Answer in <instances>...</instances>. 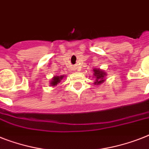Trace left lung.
Returning <instances> with one entry per match:
<instances>
[{
	"instance_id": "8db88e82",
	"label": "left lung",
	"mask_w": 149,
	"mask_h": 149,
	"mask_svg": "<svg viewBox=\"0 0 149 149\" xmlns=\"http://www.w3.org/2000/svg\"><path fill=\"white\" fill-rule=\"evenodd\" d=\"M93 72L94 78L95 79V81L94 82V84L96 85V86H98V85L102 84L105 81V77L107 76V72L99 68H95L93 70Z\"/></svg>"
}]
</instances>
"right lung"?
Wrapping results in <instances>:
<instances>
[{
  "label": "right lung",
  "instance_id": "add662e5",
  "mask_svg": "<svg viewBox=\"0 0 149 149\" xmlns=\"http://www.w3.org/2000/svg\"><path fill=\"white\" fill-rule=\"evenodd\" d=\"M64 78V76H54L53 78L51 79V82H50V85L51 86H57L59 82H61V81Z\"/></svg>",
  "mask_w": 149,
  "mask_h": 149
}]
</instances>
